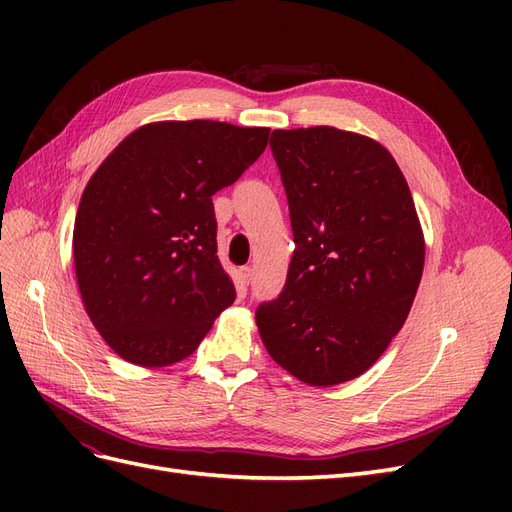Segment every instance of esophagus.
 <instances>
[{"instance_id": "obj_1", "label": "esophagus", "mask_w": 512, "mask_h": 512, "mask_svg": "<svg viewBox=\"0 0 512 512\" xmlns=\"http://www.w3.org/2000/svg\"><path fill=\"white\" fill-rule=\"evenodd\" d=\"M239 277H241V282L243 284H250V280H252V267H239Z\"/></svg>"}]
</instances>
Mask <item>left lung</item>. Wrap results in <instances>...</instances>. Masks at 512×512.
Instances as JSON below:
<instances>
[{
	"instance_id": "obj_1",
	"label": "left lung",
	"mask_w": 512,
	"mask_h": 512,
	"mask_svg": "<svg viewBox=\"0 0 512 512\" xmlns=\"http://www.w3.org/2000/svg\"><path fill=\"white\" fill-rule=\"evenodd\" d=\"M297 250L280 297L256 309L271 359L312 386L361 376L404 327L425 241L408 183L374 138L273 130Z\"/></svg>"
}]
</instances>
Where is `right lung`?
Masks as SVG:
<instances>
[{
	"instance_id": "1",
	"label": "right lung",
	"mask_w": 512,
	"mask_h": 512,
	"mask_svg": "<svg viewBox=\"0 0 512 512\" xmlns=\"http://www.w3.org/2000/svg\"><path fill=\"white\" fill-rule=\"evenodd\" d=\"M269 132L209 119L147 123L89 179L72 237L76 282L121 359L183 361L235 301L211 196L260 158Z\"/></svg>"
}]
</instances>
